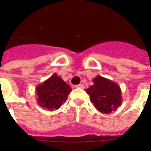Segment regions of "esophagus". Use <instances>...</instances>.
Returning <instances> with one entry per match:
<instances>
[{
    "label": "esophagus",
    "instance_id": "obj_1",
    "mask_svg": "<svg viewBox=\"0 0 151 151\" xmlns=\"http://www.w3.org/2000/svg\"><path fill=\"white\" fill-rule=\"evenodd\" d=\"M76 87H78V88H81V89H83L85 86H84V85H83V84H79V85H77V86H76Z\"/></svg>",
    "mask_w": 151,
    "mask_h": 151
}]
</instances>
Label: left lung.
<instances>
[{
  "label": "left lung",
  "instance_id": "1",
  "mask_svg": "<svg viewBox=\"0 0 151 151\" xmlns=\"http://www.w3.org/2000/svg\"><path fill=\"white\" fill-rule=\"evenodd\" d=\"M93 85L86 91L96 109L102 113L116 111L122 103L121 89L111 80L97 76L93 79Z\"/></svg>",
  "mask_w": 151,
  "mask_h": 151
}]
</instances>
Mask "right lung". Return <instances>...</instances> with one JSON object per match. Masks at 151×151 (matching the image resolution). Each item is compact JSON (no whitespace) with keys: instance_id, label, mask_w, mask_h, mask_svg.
I'll return each instance as SVG.
<instances>
[{"instance_id":"1","label":"right lung","mask_w":151,"mask_h":151,"mask_svg":"<svg viewBox=\"0 0 151 151\" xmlns=\"http://www.w3.org/2000/svg\"><path fill=\"white\" fill-rule=\"evenodd\" d=\"M71 88L55 73L36 87L38 104L49 111H55L66 101Z\"/></svg>"}]
</instances>
